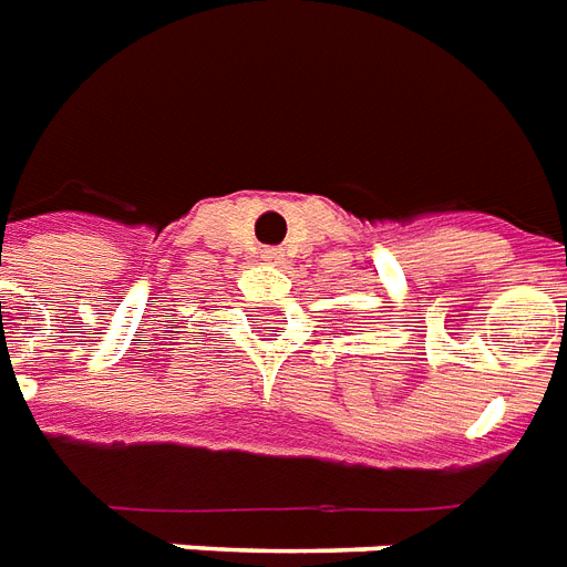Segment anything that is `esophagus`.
<instances>
[{"label": "esophagus", "instance_id": "esophagus-1", "mask_svg": "<svg viewBox=\"0 0 567 567\" xmlns=\"http://www.w3.org/2000/svg\"><path fill=\"white\" fill-rule=\"evenodd\" d=\"M279 258H282V252H279V249H274V246L261 249V261H265V265H279Z\"/></svg>", "mask_w": 567, "mask_h": 567}]
</instances>
